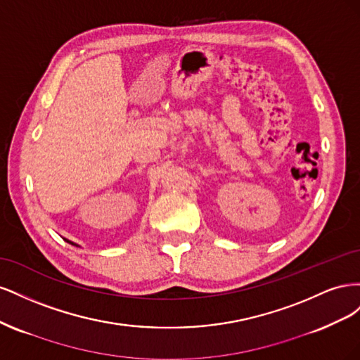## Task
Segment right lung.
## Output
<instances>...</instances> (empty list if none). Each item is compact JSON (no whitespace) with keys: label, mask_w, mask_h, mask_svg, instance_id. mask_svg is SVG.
Listing matches in <instances>:
<instances>
[{"label":"right lung","mask_w":360,"mask_h":360,"mask_svg":"<svg viewBox=\"0 0 360 360\" xmlns=\"http://www.w3.org/2000/svg\"><path fill=\"white\" fill-rule=\"evenodd\" d=\"M66 242H69V240H66ZM69 243H70V245H75V243H72V242H69Z\"/></svg>","instance_id":"add662e5"}]
</instances>
